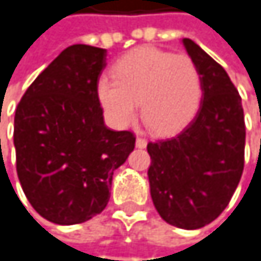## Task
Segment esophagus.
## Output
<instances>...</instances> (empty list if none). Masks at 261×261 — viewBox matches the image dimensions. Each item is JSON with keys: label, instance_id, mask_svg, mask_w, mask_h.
I'll list each match as a JSON object with an SVG mask.
<instances>
[{"label": "esophagus", "instance_id": "obj_1", "mask_svg": "<svg viewBox=\"0 0 261 261\" xmlns=\"http://www.w3.org/2000/svg\"><path fill=\"white\" fill-rule=\"evenodd\" d=\"M136 147L138 148H145L147 147V139L145 138H138L136 139Z\"/></svg>", "mask_w": 261, "mask_h": 261}]
</instances>
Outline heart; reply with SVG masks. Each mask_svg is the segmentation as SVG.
I'll list each match as a JSON object with an SVG mask.
<instances>
[{"label":"heart","instance_id":"obj_1","mask_svg":"<svg viewBox=\"0 0 261 261\" xmlns=\"http://www.w3.org/2000/svg\"><path fill=\"white\" fill-rule=\"evenodd\" d=\"M111 75L113 80L97 82V97L119 128L136 120L138 102L145 125L156 135L176 132L199 110L202 80L189 55L141 46L122 55Z\"/></svg>","mask_w":261,"mask_h":261}]
</instances>
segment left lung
Segmentation results:
<instances>
[{
	"instance_id": "8db88e82",
	"label": "left lung",
	"mask_w": 261,
	"mask_h": 261,
	"mask_svg": "<svg viewBox=\"0 0 261 261\" xmlns=\"http://www.w3.org/2000/svg\"><path fill=\"white\" fill-rule=\"evenodd\" d=\"M182 43L201 72L202 99L176 136L147 145L148 181L164 221L199 229L220 217L240 182L246 126L241 97L224 68L190 38Z\"/></svg>"
}]
</instances>
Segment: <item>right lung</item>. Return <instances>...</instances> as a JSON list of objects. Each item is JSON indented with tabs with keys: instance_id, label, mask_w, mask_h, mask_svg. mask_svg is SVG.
I'll return each mask as SVG.
<instances>
[{
	"instance_id": "1",
	"label": "right lung",
	"mask_w": 261,
	"mask_h": 261,
	"mask_svg": "<svg viewBox=\"0 0 261 261\" xmlns=\"http://www.w3.org/2000/svg\"><path fill=\"white\" fill-rule=\"evenodd\" d=\"M105 60L102 47H66L15 111L18 179L32 207L55 224H79L100 214L114 170L135 148L132 132H114L103 122L97 82Z\"/></svg>"
}]
</instances>
